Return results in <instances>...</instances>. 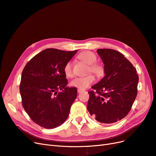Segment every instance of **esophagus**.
Here are the masks:
<instances>
[{
    "mask_svg": "<svg viewBox=\"0 0 156 156\" xmlns=\"http://www.w3.org/2000/svg\"><path fill=\"white\" fill-rule=\"evenodd\" d=\"M83 92V90H80V89H78V90H77V92H78L79 94L82 93Z\"/></svg>",
    "mask_w": 156,
    "mask_h": 156,
    "instance_id": "esophagus-1",
    "label": "esophagus"
}]
</instances>
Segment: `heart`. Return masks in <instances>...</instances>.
<instances>
[{"mask_svg": "<svg viewBox=\"0 0 156 156\" xmlns=\"http://www.w3.org/2000/svg\"><path fill=\"white\" fill-rule=\"evenodd\" d=\"M78 58L87 63L88 66V73L91 72L96 75V77L100 78L105 74V68L101 64L97 63V56L94 53L89 51L82 52L78 56ZM64 74L68 77L73 76L72 63L71 61H68L66 63L64 66ZM95 81L92 74H88L87 76L76 77L73 79L70 83L71 86L75 87L80 90H84L88 88Z\"/></svg>", "mask_w": 156, "mask_h": 156, "instance_id": "1", "label": "heart"}]
</instances>
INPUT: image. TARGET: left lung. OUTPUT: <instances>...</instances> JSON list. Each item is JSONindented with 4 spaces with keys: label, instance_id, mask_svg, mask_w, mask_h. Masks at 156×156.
Wrapping results in <instances>:
<instances>
[{
    "label": "left lung",
    "instance_id": "8db88e82",
    "mask_svg": "<svg viewBox=\"0 0 156 156\" xmlns=\"http://www.w3.org/2000/svg\"><path fill=\"white\" fill-rule=\"evenodd\" d=\"M97 53L105 68V76L88 92L87 109L101 123H115L130 111L137 94L139 76L124 55L111 49Z\"/></svg>",
    "mask_w": 156,
    "mask_h": 156
}]
</instances>
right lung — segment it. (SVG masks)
I'll use <instances>...</instances> for the list:
<instances>
[{
	"instance_id": "obj_1",
	"label": "right lung",
	"mask_w": 156,
	"mask_h": 156,
	"mask_svg": "<svg viewBox=\"0 0 156 156\" xmlns=\"http://www.w3.org/2000/svg\"><path fill=\"white\" fill-rule=\"evenodd\" d=\"M77 51L46 49L34 56L23 70L20 86L23 107L32 120L44 128L62 124L77 98V88L66 87L64 72V65Z\"/></svg>"
}]
</instances>
